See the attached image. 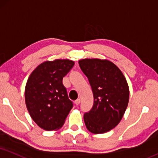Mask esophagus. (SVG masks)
Returning a JSON list of instances; mask_svg holds the SVG:
<instances>
[{
    "label": "esophagus",
    "instance_id": "34e87169",
    "mask_svg": "<svg viewBox=\"0 0 158 158\" xmlns=\"http://www.w3.org/2000/svg\"><path fill=\"white\" fill-rule=\"evenodd\" d=\"M80 102H81V100H80V99H77V100L75 101V106H78V105L80 104Z\"/></svg>",
    "mask_w": 158,
    "mask_h": 158
}]
</instances>
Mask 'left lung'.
<instances>
[{"mask_svg": "<svg viewBox=\"0 0 158 158\" xmlns=\"http://www.w3.org/2000/svg\"><path fill=\"white\" fill-rule=\"evenodd\" d=\"M78 63L94 95L92 108L83 116L85 127L92 133H107L118 125L127 107V80L119 68L108 59L84 58Z\"/></svg>", "mask_w": 158, "mask_h": 158, "instance_id": "left-lung-1", "label": "left lung"}]
</instances>
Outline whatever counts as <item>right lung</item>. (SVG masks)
Returning a JSON list of instances; mask_svg holds the SVG:
<instances>
[{"label":"right lung","mask_w":158,"mask_h":158,"mask_svg":"<svg viewBox=\"0 0 158 158\" xmlns=\"http://www.w3.org/2000/svg\"><path fill=\"white\" fill-rule=\"evenodd\" d=\"M74 64L69 58L46 61L29 76L25 89V105L31 117L42 129H60L73 108L62 80Z\"/></svg>","instance_id":"right-lung-1"}]
</instances>
